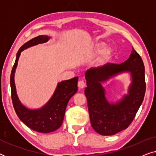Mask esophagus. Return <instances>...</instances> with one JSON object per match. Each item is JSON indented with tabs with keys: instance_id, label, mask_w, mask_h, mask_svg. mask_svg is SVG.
<instances>
[{
	"instance_id": "1",
	"label": "esophagus",
	"mask_w": 156,
	"mask_h": 156,
	"mask_svg": "<svg viewBox=\"0 0 156 156\" xmlns=\"http://www.w3.org/2000/svg\"><path fill=\"white\" fill-rule=\"evenodd\" d=\"M86 87V83H85L83 80L79 81L78 82V87L79 89H83Z\"/></svg>"
}]
</instances>
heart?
<instances>
[{"instance_id":"b5f03b06","label":"heart","mask_w":156,"mask_h":156,"mask_svg":"<svg viewBox=\"0 0 156 156\" xmlns=\"http://www.w3.org/2000/svg\"><path fill=\"white\" fill-rule=\"evenodd\" d=\"M105 48V44L104 43H99L96 45L94 50V53L95 55L100 54L99 57H98L97 62L98 65H103L105 64L108 63V62L111 61L112 57H113V50L111 48H106L104 50Z\"/></svg>"}]
</instances>
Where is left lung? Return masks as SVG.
Returning <instances> with one entry per match:
<instances>
[{
  "label": "left lung",
  "instance_id": "obj_1",
  "mask_svg": "<svg viewBox=\"0 0 156 156\" xmlns=\"http://www.w3.org/2000/svg\"><path fill=\"white\" fill-rule=\"evenodd\" d=\"M124 71H129L132 75L129 94L117 103H108L101 82ZM144 72V62L133 48L129 58L120 65L108 63L101 67L87 70L85 73L87 87L84 94L91 125L98 133L114 135L131 124L144 101L146 92Z\"/></svg>",
  "mask_w": 156,
  "mask_h": 156
}]
</instances>
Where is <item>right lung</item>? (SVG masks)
<instances>
[{
    "label": "right lung",
    "instance_id": "obj_1",
    "mask_svg": "<svg viewBox=\"0 0 156 156\" xmlns=\"http://www.w3.org/2000/svg\"><path fill=\"white\" fill-rule=\"evenodd\" d=\"M49 39L50 37L48 36L40 35L23 44L17 52L16 62L10 74L11 98L16 113L27 127L40 133H50L61 126L68 101L78 89V77L76 76L71 80L59 82L50 101L39 109H28L19 101L16 94L14 75L20 53L30 47L46 42Z\"/></svg>",
    "mask_w": 156,
    "mask_h": 156
}]
</instances>
